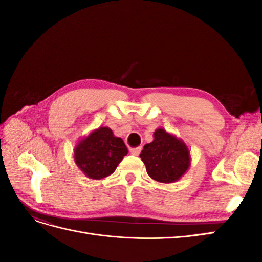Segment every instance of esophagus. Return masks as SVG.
<instances>
[{
	"label": "esophagus",
	"mask_w": 262,
	"mask_h": 262,
	"mask_svg": "<svg viewBox=\"0 0 262 262\" xmlns=\"http://www.w3.org/2000/svg\"><path fill=\"white\" fill-rule=\"evenodd\" d=\"M141 150H142V147H141V146L130 148V152H131V154H133V155H137V156L141 153Z\"/></svg>",
	"instance_id": "1"
}]
</instances>
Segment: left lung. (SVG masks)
Segmentation results:
<instances>
[{"mask_svg":"<svg viewBox=\"0 0 262 262\" xmlns=\"http://www.w3.org/2000/svg\"><path fill=\"white\" fill-rule=\"evenodd\" d=\"M153 138L140 154L148 176L162 184L176 182L191 166L188 146L181 139L162 128L154 131Z\"/></svg>","mask_w":262,"mask_h":262,"instance_id":"left-lung-1","label":"left lung"}]
</instances>
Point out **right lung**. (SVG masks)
Wrapping results in <instances>:
<instances>
[{
  "label": "right lung",
  "instance_id": "obj_1",
  "mask_svg": "<svg viewBox=\"0 0 262 262\" xmlns=\"http://www.w3.org/2000/svg\"><path fill=\"white\" fill-rule=\"evenodd\" d=\"M73 152L74 162L84 175L100 180L116 170L128 154V148L121 138L115 137L112 129L100 126L78 141Z\"/></svg>",
  "mask_w": 262,
  "mask_h": 262
}]
</instances>
